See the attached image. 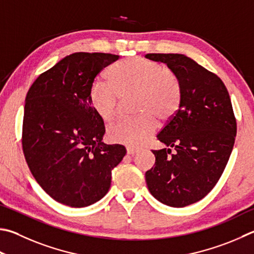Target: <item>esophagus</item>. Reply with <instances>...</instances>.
Segmentation results:
<instances>
[{
	"label": "esophagus",
	"instance_id": "34e87169",
	"mask_svg": "<svg viewBox=\"0 0 254 254\" xmlns=\"http://www.w3.org/2000/svg\"><path fill=\"white\" fill-rule=\"evenodd\" d=\"M137 151H139V150L132 149V147H127V153L128 155H133V154L137 153Z\"/></svg>",
	"mask_w": 254,
	"mask_h": 254
}]
</instances>
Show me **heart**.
Masks as SVG:
<instances>
[{"label":"heart","mask_w":254,"mask_h":254,"mask_svg":"<svg viewBox=\"0 0 254 254\" xmlns=\"http://www.w3.org/2000/svg\"><path fill=\"white\" fill-rule=\"evenodd\" d=\"M109 82L95 81L90 87V102L104 121L119 113L121 99L134 95L132 118L120 119L108 127V139L118 144L139 147L150 139L160 121L171 120L181 104L182 91L177 75L152 60L141 57L114 64Z\"/></svg>","instance_id":"1"}]
</instances>
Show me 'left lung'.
<instances>
[{"mask_svg": "<svg viewBox=\"0 0 254 254\" xmlns=\"http://www.w3.org/2000/svg\"><path fill=\"white\" fill-rule=\"evenodd\" d=\"M145 58L167 64L182 91L177 114L156 135L168 147L152 151L155 164L145 181L161 203L183 207L203 199L219 181L233 149L237 121L227 87L214 73L184 54Z\"/></svg>", "mask_w": 254, "mask_h": 254, "instance_id": "1", "label": "left lung"}]
</instances>
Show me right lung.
<instances>
[{
	"instance_id": "1",
	"label": "right lung",
	"mask_w": 254,
	"mask_h": 254,
	"mask_svg": "<svg viewBox=\"0 0 254 254\" xmlns=\"http://www.w3.org/2000/svg\"><path fill=\"white\" fill-rule=\"evenodd\" d=\"M119 55L77 52L41 74L25 98L23 152L41 188L60 203H95L111 187L127 150L105 144L103 120L90 102L95 76Z\"/></svg>"
}]
</instances>
